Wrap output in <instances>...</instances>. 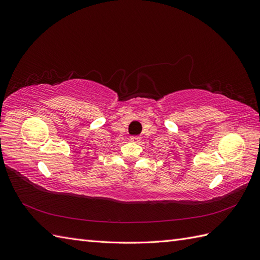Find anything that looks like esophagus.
Masks as SVG:
<instances>
[{"label":"esophagus","instance_id":"obj_1","mask_svg":"<svg viewBox=\"0 0 260 260\" xmlns=\"http://www.w3.org/2000/svg\"><path fill=\"white\" fill-rule=\"evenodd\" d=\"M130 140L132 141V142H140L141 138L139 136H133V137H130Z\"/></svg>","mask_w":260,"mask_h":260}]
</instances>
